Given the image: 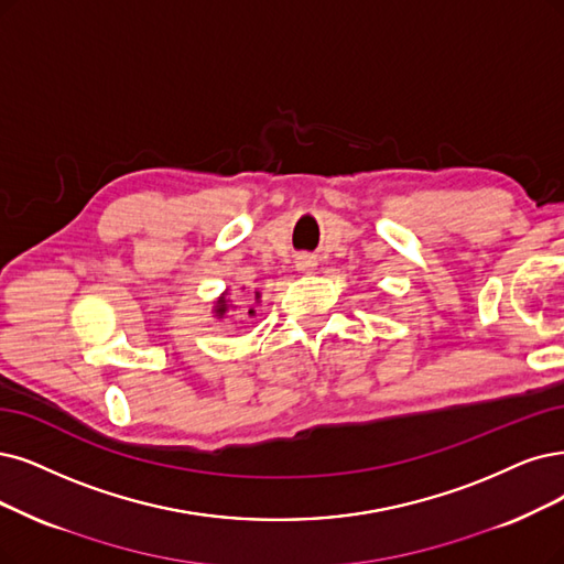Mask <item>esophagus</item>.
Instances as JSON below:
<instances>
[{
	"mask_svg": "<svg viewBox=\"0 0 564 564\" xmlns=\"http://www.w3.org/2000/svg\"><path fill=\"white\" fill-rule=\"evenodd\" d=\"M316 267V262H314V258H308V256H302V258H297V269L300 271H311Z\"/></svg>",
	"mask_w": 564,
	"mask_h": 564,
	"instance_id": "esophagus-1",
	"label": "esophagus"
}]
</instances>
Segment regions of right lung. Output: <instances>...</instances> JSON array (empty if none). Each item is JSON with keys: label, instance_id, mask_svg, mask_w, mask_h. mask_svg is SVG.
<instances>
[{"label": "right lung", "instance_id": "obj_1", "mask_svg": "<svg viewBox=\"0 0 564 564\" xmlns=\"http://www.w3.org/2000/svg\"><path fill=\"white\" fill-rule=\"evenodd\" d=\"M258 297H260V293H256V300H258ZM225 311H227V300H225V297H220V300H218V308H216V314H218V316H225ZM248 314L253 316V308H250Z\"/></svg>", "mask_w": 564, "mask_h": 564}]
</instances>
